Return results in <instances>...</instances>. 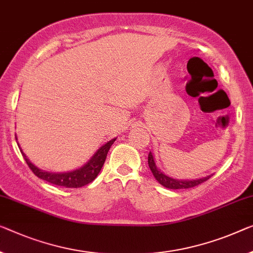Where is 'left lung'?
Returning a JSON list of instances; mask_svg holds the SVG:
<instances>
[{"instance_id":"8db88e82","label":"left lung","mask_w":253,"mask_h":253,"mask_svg":"<svg viewBox=\"0 0 253 253\" xmlns=\"http://www.w3.org/2000/svg\"><path fill=\"white\" fill-rule=\"evenodd\" d=\"M148 165H149L151 173H153L155 178H156V180L159 182V184H162L163 186H165V188H167V189L176 190V189L193 188V186H197L201 183H204L205 181H207L208 178H211L212 176V174H211V175H207V176L201 177V178H197V180H177V178L170 177L163 173L162 170L156 166V164H155L154 155L151 151L148 155Z\"/></svg>"}]
</instances>
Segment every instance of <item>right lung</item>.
<instances>
[{"instance_id":"obj_1","label":"right lung","mask_w":253,"mask_h":253,"mask_svg":"<svg viewBox=\"0 0 253 253\" xmlns=\"http://www.w3.org/2000/svg\"><path fill=\"white\" fill-rule=\"evenodd\" d=\"M15 140H18L17 137H15ZM115 140V138L112 139L100 147L84 165L77 169L63 173L47 172V170L38 169L37 166H35L33 163L29 161L28 157L26 156V154L23 153L22 149L20 148V146H18L23 158H25L26 163L28 164L29 169L33 170V173L36 176L42 178V180L49 182V183L59 186H64V188H81V186L90 183V182L94 181L97 175H98V173L100 172V169H102L105 163V159H106L108 150H110L111 146L113 145Z\"/></svg>"}]
</instances>
